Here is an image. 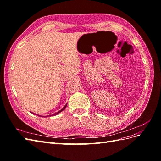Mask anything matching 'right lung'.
I'll use <instances>...</instances> for the list:
<instances>
[{
  "label": "right lung",
  "mask_w": 161,
  "mask_h": 161,
  "mask_svg": "<svg viewBox=\"0 0 161 161\" xmlns=\"http://www.w3.org/2000/svg\"><path fill=\"white\" fill-rule=\"evenodd\" d=\"M66 106H67V103H66V104L64 105V108H63L62 109H60V111H58V112H56V113H55V114H53L52 115H57V114H60L61 111H62L63 110H64V109H65V108H66ZM31 113H32V114H36L33 113V112H31ZM36 115H38V116H40V117H42V118H47V117H50V116H51V115H46V116H43V115H37V114H36Z\"/></svg>",
  "instance_id": "obj_1"
}]
</instances>
